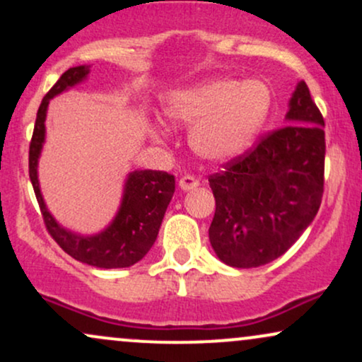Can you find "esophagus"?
<instances>
[{
    "label": "esophagus",
    "instance_id": "obj_1",
    "mask_svg": "<svg viewBox=\"0 0 362 362\" xmlns=\"http://www.w3.org/2000/svg\"><path fill=\"white\" fill-rule=\"evenodd\" d=\"M178 187H180L182 190H192L195 187H199V180L192 175H185L178 180Z\"/></svg>",
    "mask_w": 362,
    "mask_h": 362
}]
</instances>
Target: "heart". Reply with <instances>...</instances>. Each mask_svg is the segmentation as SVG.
I'll return each instance as SVG.
<instances>
[{
	"label": "heart",
	"mask_w": 362,
	"mask_h": 362,
	"mask_svg": "<svg viewBox=\"0 0 362 362\" xmlns=\"http://www.w3.org/2000/svg\"><path fill=\"white\" fill-rule=\"evenodd\" d=\"M271 109V93L260 81L231 78L172 91L163 114L173 126L190 129V146L209 161L243 155L259 136Z\"/></svg>",
	"instance_id": "heart-1"
}]
</instances>
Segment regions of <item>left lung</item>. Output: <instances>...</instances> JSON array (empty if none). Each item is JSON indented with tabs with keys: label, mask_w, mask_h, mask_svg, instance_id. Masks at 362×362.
<instances>
[{
	"label": "left lung",
	"mask_w": 362,
	"mask_h": 362,
	"mask_svg": "<svg viewBox=\"0 0 362 362\" xmlns=\"http://www.w3.org/2000/svg\"><path fill=\"white\" fill-rule=\"evenodd\" d=\"M286 126L209 175L216 213L209 240L238 269L281 257L317 216L325 173V120L305 81L289 100Z\"/></svg>",
	"instance_id": "left-lung-1"
}]
</instances>
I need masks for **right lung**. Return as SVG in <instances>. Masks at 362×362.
Instances as JSON below:
<instances>
[{
    "mask_svg": "<svg viewBox=\"0 0 362 362\" xmlns=\"http://www.w3.org/2000/svg\"><path fill=\"white\" fill-rule=\"evenodd\" d=\"M90 66H76L62 73L47 91L37 110L34 134L28 151V173L42 213L44 224L54 242L73 259L100 269L131 267L149 252L155 243L165 211L175 192V177L160 170H134L129 173L120 207L105 230L97 235H78L62 228L45 207L40 194L37 163L45 139V115L51 98L86 80Z\"/></svg>",
    "mask_w": 362,
    "mask_h": 362,
    "instance_id": "add662e5",
    "label": "right lung"
}]
</instances>
